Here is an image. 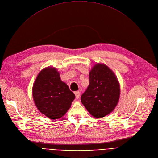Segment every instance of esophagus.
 Returning <instances> with one entry per match:
<instances>
[{"mask_svg":"<svg viewBox=\"0 0 158 158\" xmlns=\"http://www.w3.org/2000/svg\"><path fill=\"white\" fill-rule=\"evenodd\" d=\"M80 92L79 91H75L74 92V94H75V96H76V98L77 99H78L79 97H80Z\"/></svg>","mask_w":158,"mask_h":158,"instance_id":"esophagus-1","label":"esophagus"}]
</instances>
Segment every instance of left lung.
<instances>
[{
	"instance_id": "obj_1",
	"label": "left lung",
	"mask_w": 158,
	"mask_h": 158,
	"mask_svg": "<svg viewBox=\"0 0 158 158\" xmlns=\"http://www.w3.org/2000/svg\"><path fill=\"white\" fill-rule=\"evenodd\" d=\"M119 85L114 73L98 64L89 73V85L81 102L95 118L106 116L114 109L119 98Z\"/></svg>"
}]
</instances>
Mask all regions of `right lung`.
I'll return each mask as SVG.
<instances>
[{
    "label": "right lung",
    "mask_w": 158,
    "mask_h": 158,
    "mask_svg": "<svg viewBox=\"0 0 158 158\" xmlns=\"http://www.w3.org/2000/svg\"><path fill=\"white\" fill-rule=\"evenodd\" d=\"M33 96L40 112L50 119L62 117L74 100L75 95L60 78V74L52 67L42 70L33 87Z\"/></svg>",
    "instance_id": "right-lung-1"
}]
</instances>
